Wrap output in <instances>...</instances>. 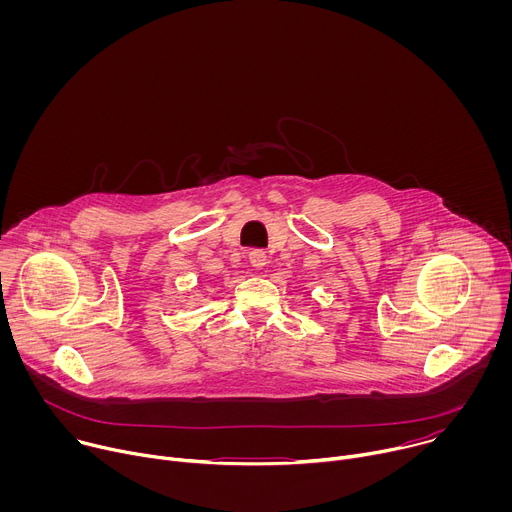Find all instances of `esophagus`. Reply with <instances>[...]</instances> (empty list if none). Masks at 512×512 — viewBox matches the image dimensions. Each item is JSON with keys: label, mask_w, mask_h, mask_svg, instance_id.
Masks as SVG:
<instances>
[{"label": "esophagus", "mask_w": 512, "mask_h": 512, "mask_svg": "<svg viewBox=\"0 0 512 512\" xmlns=\"http://www.w3.org/2000/svg\"><path fill=\"white\" fill-rule=\"evenodd\" d=\"M265 263H267V259H265V255H263V253H255V255L251 257V265H253V267H257V269H263V267H265Z\"/></svg>", "instance_id": "1"}]
</instances>
